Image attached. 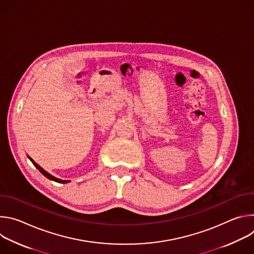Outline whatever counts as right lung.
I'll return each instance as SVG.
<instances>
[{"label":"right lung","mask_w":254,"mask_h":254,"mask_svg":"<svg viewBox=\"0 0 254 254\" xmlns=\"http://www.w3.org/2000/svg\"><path fill=\"white\" fill-rule=\"evenodd\" d=\"M29 159H30V161L34 164V166L37 168L46 178H48V179H50V180H52V181H55V182H58V183H62V184H65V183H68V182H70V181H66V180H60V179H58V178H56V177H54V176H52V175H50L48 172H46L44 169H42L38 164H36L30 157H28Z\"/></svg>","instance_id":"right-lung-1"}]
</instances>
